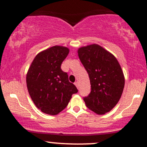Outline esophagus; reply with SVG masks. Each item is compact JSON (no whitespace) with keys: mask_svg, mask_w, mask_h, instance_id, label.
I'll use <instances>...</instances> for the list:
<instances>
[{"mask_svg":"<svg viewBox=\"0 0 147 147\" xmlns=\"http://www.w3.org/2000/svg\"><path fill=\"white\" fill-rule=\"evenodd\" d=\"M75 85L76 86V87H77V88H79V82H75Z\"/></svg>","mask_w":147,"mask_h":147,"instance_id":"obj_1","label":"esophagus"}]
</instances>
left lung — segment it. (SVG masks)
<instances>
[{"instance_id":"left-lung-1","label":"left lung","mask_w":147,"mask_h":147,"mask_svg":"<svg viewBox=\"0 0 147 147\" xmlns=\"http://www.w3.org/2000/svg\"><path fill=\"white\" fill-rule=\"evenodd\" d=\"M77 52L91 85L90 93L84 98L86 106L96 114H105L122 96L125 84L122 68L113 54L97 44L81 47Z\"/></svg>"}]
</instances>
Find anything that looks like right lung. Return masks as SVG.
Returning a JSON list of instances; mask_svg holds the SVG:
<instances>
[{"instance_id":"add662e5","label":"right lung","mask_w":147,"mask_h":147,"mask_svg":"<svg viewBox=\"0 0 147 147\" xmlns=\"http://www.w3.org/2000/svg\"><path fill=\"white\" fill-rule=\"evenodd\" d=\"M69 53L66 47L55 45L35 57L26 75L28 92L34 104L45 114L56 115L68 106L78 90L61 68Z\"/></svg>"}]
</instances>
